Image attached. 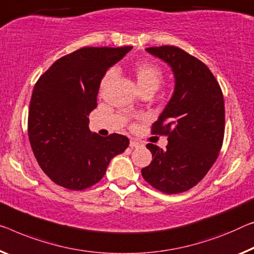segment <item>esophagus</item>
<instances>
[{"label":"esophagus","mask_w":254,"mask_h":254,"mask_svg":"<svg viewBox=\"0 0 254 254\" xmlns=\"http://www.w3.org/2000/svg\"><path fill=\"white\" fill-rule=\"evenodd\" d=\"M139 145L140 144L138 142H136V140H134V139H131L129 142V146L131 147V149H134V147H138Z\"/></svg>","instance_id":"1"}]
</instances>
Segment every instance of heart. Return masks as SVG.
I'll return each mask as SVG.
<instances>
[{"label":"heart","instance_id":"obj_1","mask_svg":"<svg viewBox=\"0 0 254 254\" xmlns=\"http://www.w3.org/2000/svg\"><path fill=\"white\" fill-rule=\"evenodd\" d=\"M134 75L136 84H137V87L140 92L147 91V89L155 92L159 88L160 84H161V81L163 79V72L162 70L160 69L159 65L149 61L138 62V64L134 67ZM114 70H109L103 77L101 86H107V85L114 79Z\"/></svg>","mask_w":254,"mask_h":254}]
</instances>
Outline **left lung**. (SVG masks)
I'll return each instance as SVG.
<instances>
[{
	"mask_svg": "<svg viewBox=\"0 0 254 254\" xmlns=\"http://www.w3.org/2000/svg\"><path fill=\"white\" fill-rule=\"evenodd\" d=\"M169 65L175 87L169 102L152 126L168 135L167 149L153 144L150 166L142 176L154 189L176 194L192 189L216 161L224 140L225 105L219 84L209 68L176 46L147 48Z\"/></svg>",
	"mask_w": 254,
	"mask_h": 254,
	"instance_id": "8db88e82",
	"label": "left lung"
}]
</instances>
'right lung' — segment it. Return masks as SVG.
Wrapping results in <instances>:
<instances>
[{
	"label": "right lung",
	"instance_id": "right-lung-1",
	"mask_svg": "<svg viewBox=\"0 0 254 254\" xmlns=\"http://www.w3.org/2000/svg\"><path fill=\"white\" fill-rule=\"evenodd\" d=\"M125 48H83L60 58L35 85L28 114V136L42 170L64 189L81 190L104 176L111 159L129 139L89 130L101 80L129 52Z\"/></svg>",
	"mask_w": 254,
	"mask_h": 254
}]
</instances>
